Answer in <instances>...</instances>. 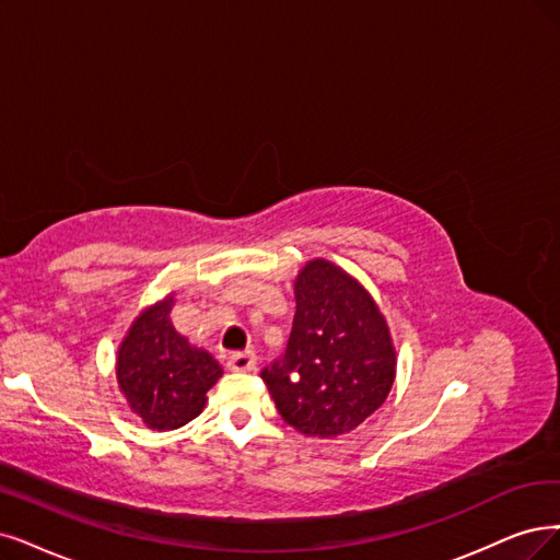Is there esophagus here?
<instances>
[{
    "label": "esophagus",
    "instance_id": "esophagus-1",
    "mask_svg": "<svg viewBox=\"0 0 560 560\" xmlns=\"http://www.w3.org/2000/svg\"><path fill=\"white\" fill-rule=\"evenodd\" d=\"M256 355L252 350H244V353H235L228 358V369L235 371V374H248V371H256Z\"/></svg>",
    "mask_w": 560,
    "mask_h": 560
}]
</instances>
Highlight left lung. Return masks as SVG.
Wrapping results in <instances>:
<instances>
[{"mask_svg":"<svg viewBox=\"0 0 560 560\" xmlns=\"http://www.w3.org/2000/svg\"><path fill=\"white\" fill-rule=\"evenodd\" d=\"M293 291L285 355L265 366L260 378L293 429L337 439L385 404L397 376V348L376 300L332 260H308Z\"/></svg>","mask_w":560,"mask_h":560,"instance_id":"obj_1","label":"left lung"}]
</instances>
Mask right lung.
Listing matches in <instances>:
<instances>
[{"label": "right lung", "mask_w": 560, "mask_h": 560, "mask_svg": "<svg viewBox=\"0 0 560 560\" xmlns=\"http://www.w3.org/2000/svg\"><path fill=\"white\" fill-rule=\"evenodd\" d=\"M173 306L175 293L144 306L117 346L115 374L121 397L152 431L179 429L198 418L207 392L223 376L212 353L177 332Z\"/></svg>", "instance_id": "obj_1"}]
</instances>
